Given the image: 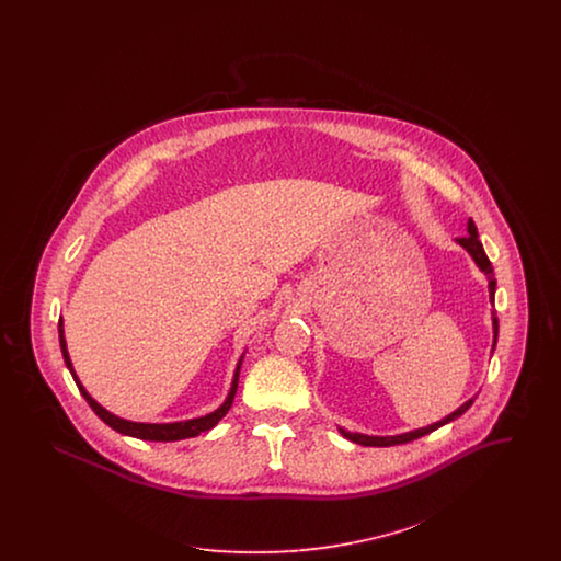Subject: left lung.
Masks as SVG:
<instances>
[{
    "instance_id": "obj_1",
    "label": "left lung",
    "mask_w": 561,
    "mask_h": 561,
    "mask_svg": "<svg viewBox=\"0 0 561 561\" xmlns=\"http://www.w3.org/2000/svg\"><path fill=\"white\" fill-rule=\"evenodd\" d=\"M467 231H469V236H465V238H456V243H460V245L471 254V259L476 261V265L480 267V271L485 273V277H488V290H490V302H494V293H496L494 268H492V263L488 261V256H485V252H483V245H481L480 238H478V227H476V222H473L471 218H469V222H467ZM492 330H494V343H492V351H494V348H496V341H499V318H496V311H492ZM473 401H476V398L465 401L458 410H454L453 414H448L446 419H442V421H437V423H433V425H428V427L414 428V431L400 433V435H382V437H380V435L351 433V431H345V428H339V431L343 433V437H347V439L355 442V444H359V446H378V448L400 446V444L414 442V439H419V437H423V435H428V433H431V431H435V428L444 427V425L453 423L454 419L462 416V414L471 408V403H473Z\"/></svg>"
}]
</instances>
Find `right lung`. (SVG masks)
Here are the masks:
<instances>
[{
	"label": "right lung",
	"instance_id": "add662e5",
	"mask_svg": "<svg viewBox=\"0 0 561 561\" xmlns=\"http://www.w3.org/2000/svg\"><path fill=\"white\" fill-rule=\"evenodd\" d=\"M58 339H60V351H62V357H65V364L69 368V373L73 376L78 389L81 391V396L85 398V401L90 403V408L96 412V416L107 423L108 427L115 428L117 433L122 435H130L136 439H145V442H179V439H187V437H197L199 433L204 431H210L214 425H218V421L229 412L233 398H236V391H238V382H240V368L241 362H243V355L238 362V368L233 374V382H231V389H229V396L227 400L220 403V408H216L210 414L206 416H199V419H188V421H179V423H134V421H126V419H119L115 414H111L108 410H105L99 401L94 400L85 387L81 385L78 374L73 370V364H71V357H69V351H67V341H65V328H62V318L58 320Z\"/></svg>",
	"mask_w": 561,
	"mask_h": 561
}]
</instances>
